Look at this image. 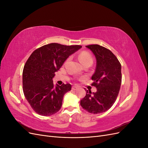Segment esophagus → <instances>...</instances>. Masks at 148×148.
<instances>
[{
	"label": "esophagus",
	"mask_w": 148,
	"mask_h": 148,
	"mask_svg": "<svg viewBox=\"0 0 148 148\" xmlns=\"http://www.w3.org/2000/svg\"><path fill=\"white\" fill-rule=\"evenodd\" d=\"M78 88V87L77 86H74L72 87V89H73V90H77Z\"/></svg>",
	"instance_id": "esophagus-1"
}]
</instances>
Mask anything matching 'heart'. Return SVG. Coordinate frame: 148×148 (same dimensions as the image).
<instances>
[{"mask_svg": "<svg viewBox=\"0 0 148 148\" xmlns=\"http://www.w3.org/2000/svg\"><path fill=\"white\" fill-rule=\"evenodd\" d=\"M78 59L83 65L87 63L92 64L93 61L92 57L90 53L86 51H83L79 53L78 55Z\"/></svg>", "mask_w": 148, "mask_h": 148, "instance_id": "1", "label": "heart"}]
</instances>
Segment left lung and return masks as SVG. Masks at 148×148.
Masks as SVG:
<instances>
[{"instance_id":"obj_1","label":"left lung","mask_w":148,"mask_h":148,"mask_svg":"<svg viewBox=\"0 0 148 148\" xmlns=\"http://www.w3.org/2000/svg\"><path fill=\"white\" fill-rule=\"evenodd\" d=\"M92 51L96 59L95 72L91 79L96 92L86 91L80 105L89 113L104 112L113 106L118 96L122 83L121 64L117 58L109 49L97 44L86 46Z\"/></svg>"}]
</instances>
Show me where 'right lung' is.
<instances>
[{
    "instance_id": "add662e5",
    "label": "right lung",
    "mask_w": 148,
    "mask_h": 148,
    "mask_svg": "<svg viewBox=\"0 0 148 148\" xmlns=\"http://www.w3.org/2000/svg\"><path fill=\"white\" fill-rule=\"evenodd\" d=\"M82 47L51 43L31 53L23 71V90L26 100L37 114L50 116L60 109L64 96L71 90V86H54L52 79L67 58Z\"/></svg>"
}]
</instances>
